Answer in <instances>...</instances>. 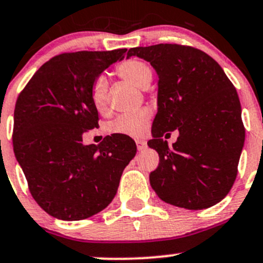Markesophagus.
<instances>
[{"mask_svg":"<svg viewBox=\"0 0 263 263\" xmlns=\"http://www.w3.org/2000/svg\"><path fill=\"white\" fill-rule=\"evenodd\" d=\"M137 146H138V151L143 152L146 149V142L144 140H137Z\"/></svg>","mask_w":263,"mask_h":263,"instance_id":"1","label":"esophagus"}]
</instances>
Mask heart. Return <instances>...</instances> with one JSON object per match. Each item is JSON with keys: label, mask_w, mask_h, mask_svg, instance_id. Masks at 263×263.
Masks as SVG:
<instances>
[{"label": "heart", "mask_w": 263, "mask_h": 263, "mask_svg": "<svg viewBox=\"0 0 263 263\" xmlns=\"http://www.w3.org/2000/svg\"><path fill=\"white\" fill-rule=\"evenodd\" d=\"M117 74L133 85L145 89L153 79V70L145 61L139 59H129L123 61L115 69ZM108 81L104 76H99L90 87V100L100 114H105L108 110ZM152 118V111L148 108L138 109L135 111L126 112L109 121L106 130L110 134L128 135V137H140L145 132Z\"/></svg>", "instance_id": "obj_1"}]
</instances>
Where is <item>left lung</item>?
Listing matches in <instances>:
<instances>
[{"label": "left lung", "instance_id": "left-lung-1", "mask_svg": "<svg viewBox=\"0 0 263 263\" xmlns=\"http://www.w3.org/2000/svg\"><path fill=\"white\" fill-rule=\"evenodd\" d=\"M151 63L158 78V112L148 145L159 154L149 176L160 199L185 210L217 204L232 188L245 143L241 103L216 60L191 46L133 47L128 58ZM178 130L169 147L161 137Z\"/></svg>", "mask_w": 263, "mask_h": 263}]
</instances>
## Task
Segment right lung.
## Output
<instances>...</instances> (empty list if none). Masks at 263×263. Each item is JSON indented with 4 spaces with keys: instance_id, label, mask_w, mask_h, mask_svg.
<instances>
[{
    "instance_id": "right-lung-1",
    "label": "right lung",
    "mask_w": 263,
    "mask_h": 263,
    "mask_svg": "<svg viewBox=\"0 0 263 263\" xmlns=\"http://www.w3.org/2000/svg\"><path fill=\"white\" fill-rule=\"evenodd\" d=\"M126 49L79 51L45 63L18 95L13 115V151L33 199L63 221L89 218L117 194L137 145L128 135H108L99 145L83 144L98 128L90 87Z\"/></svg>"
}]
</instances>
